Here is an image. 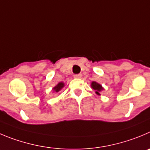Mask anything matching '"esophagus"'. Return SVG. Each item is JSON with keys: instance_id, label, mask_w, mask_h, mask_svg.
Masks as SVG:
<instances>
[{"instance_id": "esophagus-1", "label": "esophagus", "mask_w": 150, "mask_h": 150, "mask_svg": "<svg viewBox=\"0 0 150 150\" xmlns=\"http://www.w3.org/2000/svg\"><path fill=\"white\" fill-rule=\"evenodd\" d=\"M81 77H82L81 74H79V75H74V78H81Z\"/></svg>"}]
</instances>
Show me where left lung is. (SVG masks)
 <instances>
[{"mask_svg":"<svg viewBox=\"0 0 150 150\" xmlns=\"http://www.w3.org/2000/svg\"><path fill=\"white\" fill-rule=\"evenodd\" d=\"M91 88L95 90V92L98 96H100V92L103 90H104V88L96 81H92L91 83Z\"/></svg>","mask_w":150,"mask_h":150,"instance_id":"left-lung-1","label":"left lung"}]
</instances>
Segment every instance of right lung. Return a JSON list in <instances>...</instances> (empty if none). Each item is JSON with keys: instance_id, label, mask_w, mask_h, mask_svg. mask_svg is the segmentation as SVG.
Instances as JSON below:
<instances>
[{"instance_id": "add662e5", "label": "right lung", "mask_w": 150, "mask_h": 150, "mask_svg": "<svg viewBox=\"0 0 150 150\" xmlns=\"http://www.w3.org/2000/svg\"><path fill=\"white\" fill-rule=\"evenodd\" d=\"M64 86H65V83H64V82H59L55 86H54V87L52 88V92L53 93H58V92L64 87Z\"/></svg>"}]
</instances>
